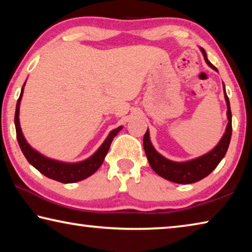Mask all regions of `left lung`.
<instances>
[{"label":"left lung","mask_w":252,"mask_h":252,"mask_svg":"<svg viewBox=\"0 0 252 252\" xmlns=\"http://www.w3.org/2000/svg\"><path fill=\"white\" fill-rule=\"evenodd\" d=\"M203 58L206 60L207 64L212 67L213 70H217V67L212 64V63L207 59L206 51L201 49ZM223 92H224V99L227 102V116H228V126L225 129V133L221 138L220 142L217 144L215 149H212L210 152L202 157H199L197 159L187 161V162H174L171 160L165 159L162 157L160 153L156 151L153 148L152 143L150 141V135H149V130H147L146 134L143 136V147L144 151L148 158L149 163H150L151 168L155 170V172L159 174L160 177L167 179L169 181L176 182V183H182V185H189V183L198 182L201 179L209 176L213 170L217 168V165L220 163V161L223 159V157L227 153L229 148L230 140H231V133H232V120H231V110H230V102L229 97L224 90L223 84Z\"/></svg>","instance_id":"8db88e82"}]
</instances>
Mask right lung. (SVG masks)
<instances>
[{
	"mask_svg": "<svg viewBox=\"0 0 252 252\" xmlns=\"http://www.w3.org/2000/svg\"><path fill=\"white\" fill-rule=\"evenodd\" d=\"M24 85L21 90V94L16 103L15 109V117H14V123H15V130H16V138H18L19 146L22 150L24 157L27 158L29 163H31L34 168L39 170V171L44 174L45 177L50 179H53L55 181L62 182V183H73L83 180V179L90 177L91 174L94 173L97 169L101 167L102 162H103L104 158L108 153L111 142L114 136H116L119 131H121L122 126H119L110 132L108 138L105 141L102 143V146L97 149V151L89 159L78 162V163H65V162L55 161L52 159H49L41 153L34 150L33 148L30 147V144L24 139L22 130L20 126V120H19V113H20V102L22 99Z\"/></svg>",
	"mask_w": 252,
	"mask_h": 252,
	"instance_id": "obj_1",
	"label": "right lung"
}]
</instances>
